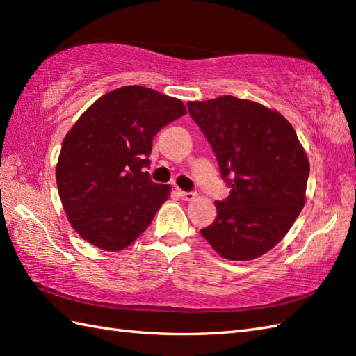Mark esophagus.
I'll return each instance as SVG.
<instances>
[{
  "mask_svg": "<svg viewBox=\"0 0 356 356\" xmlns=\"http://www.w3.org/2000/svg\"><path fill=\"white\" fill-rule=\"evenodd\" d=\"M177 194H179V197L182 199V200H194L195 199V193H186V191H182V190H177Z\"/></svg>",
  "mask_w": 356,
  "mask_h": 356,
  "instance_id": "1",
  "label": "esophagus"
}]
</instances>
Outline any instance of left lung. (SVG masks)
<instances>
[{
    "label": "left lung",
    "mask_w": 356,
    "mask_h": 356,
    "mask_svg": "<svg viewBox=\"0 0 356 356\" xmlns=\"http://www.w3.org/2000/svg\"><path fill=\"white\" fill-rule=\"evenodd\" d=\"M186 105L231 186L202 236L226 260H254L283 240L305 207L306 151L289 120L259 102L218 96Z\"/></svg>",
    "instance_id": "left-lung-1"
}]
</instances>
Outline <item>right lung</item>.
<instances>
[{"instance_id": "add662e5", "label": "right lung", "mask_w": 356, "mask_h": 356, "mask_svg": "<svg viewBox=\"0 0 356 356\" xmlns=\"http://www.w3.org/2000/svg\"><path fill=\"white\" fill-rule=\"evenodd\" d=\"M186 113L153 88L125 86L82 113L65 134L56 184L72 228L90 245L116 252L145 231L171 186L151 182L154 134Z\"/></svg>"}]
</instances>
